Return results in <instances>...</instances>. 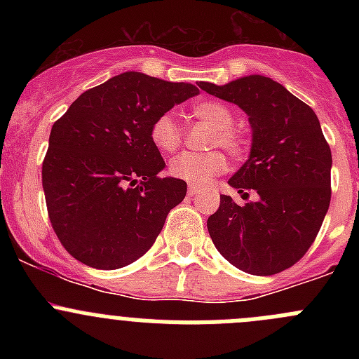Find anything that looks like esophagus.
Wrapping results in <instances>:
<instances>
[{
    "label": "esophagus",
    "mask_w": 359,
    "mask_h": 359,
    "mask_svg": "<svg viewBox=\"0 0 359 359\" xmlns=\"http://www.w3.org/2000/svg\"><path fill=\"white\" fill-rule=\"evenodd\" d=\"M200 193H201L200 187H196V186H189V189H187V194H189L191 198L198 196V194H200Z\"/></svg>",
    "instance_id": "obj_1"
}]
</instances>
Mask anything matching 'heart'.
Wrapping results in <instances>:
<instances>
[{
  "label": "heart",
  "mask_w": 359,
  "mask_h": 359,
  "mask_svg": "<svg viewBox=\"0 0 359 359\" xmlns=\"http://www.w3.org/2000/svg\"><path fill=\"white\" fill-rule=\"evenodd\" d=\"M193 114L215 128L210 137L208 147H222L234 158L245 153L247 137L234 128V112L226 104L219 100H205L193 107ZM149 137L159 153L168 154L179 149L184 140V132L177 119L170 112H165L153 121ZM226 156L219 149L201 154L182 153L168 163V173L191 186H205L213 177L220 175L226 170Z\"/></svg>",
  "instance_id": "heart-1"
}]
</instances>
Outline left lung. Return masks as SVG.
I'll list each match as a JSON object with an SVG mask.
<instances>
[{"label":"left lung","instance_id":"1","mask_svg":"<svg viewBox=\"0 0 359 359\" xmlns=\"http://www.w3.org/2000/svg\"><path fill=\"white\" fill-rule=\"evenodd\" d=\"M201 90L240 106L253 130L248 161L229 179L248 200L222 194L210 238L234 267L271 276L299 262L316 240L332 198V151L314 111L266 76Z\"/></svg>","mask_w":359,"mask_h":359}]
</instances>
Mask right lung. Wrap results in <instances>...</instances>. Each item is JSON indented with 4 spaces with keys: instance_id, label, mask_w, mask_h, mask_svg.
I'll list each match as a JSON object with an SVG mask.
<instances>
[{
    "instance_id": "add662e5",
    "label": "right lung",
    "mask_w": 359,
    "mask_h": 359,
    "mask_svg": "<svg viewBox=\"0 0 359 359\" xmlns=\"http://www.w3.org/2000/svg\"><path fill=\"white\" fill-rule=\"evenodd\" d=\"M200 90L142 72H123L86 90L50 132L41 180L62 247L95 269H119L144 255L187 184L165 177L151 125Z\"/></svg>"
}]
</instances>
